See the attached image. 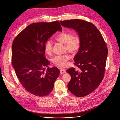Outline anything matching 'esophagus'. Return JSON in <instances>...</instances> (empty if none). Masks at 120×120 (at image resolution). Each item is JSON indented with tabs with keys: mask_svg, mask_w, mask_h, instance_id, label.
<instances>
[{
	"mask_svg": "<svg viewBox=\"0 0 120 120\" xmlns=\"http://www.w3.org/2000/svg\"><path fill=\"white\" fill-rule=\"evenodd\" d=\"M60 74H65L66 73L65 70L63 69V68H61V69H60Z\"/></svg>",
	"mask_w": 120,
	"mask_h": 120,
	"instance_id": "34e87169",
	"label": "esophagus"
}]
</instances>
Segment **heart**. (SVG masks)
Listing matches in <instances>:
<instances>
[{"instance_id": "b5f03b06", "label": "heart", "mask_w": 120, "mask_h": 120, "mask_svg": "<svg viewBox=\"0 0 120 120\" xmlns=\"http://www.w3.org/2000/svg\"><path fill=\"white\" fill-rule=\"evenodd\" d=\"M56 39L58 42L64 44L67 51L71 53L77 52L81 45V39L77 35L73 36L70 32H62L56 37ZM53 43L51 40L46 41L44 45V50L47 54H50L52 52ZM70 59V56L68 55L57 56L53 57L51 61L56 66L64 67L66 65V62Z\"/></svg>"}]
</instances>
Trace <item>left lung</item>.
<instances>
[{
	"label": "left lung",
	"mask_w": 120,
	"mask_h": 120,
	"mask_svg": "<svg viewBox=\"0 0 120 120\" xmlns=\"http://www.w3.org/2000/svg\"><path fill=\"white\" fill-rule=\"evenodd\" d=\"M61 25L76 31L81 39L80 47L74 57V64L66 70L71 75L68 89L77 97L85 96L94 91L104 77L108 49L97 27L81 19L60 21Z\"/></svg>",
	"instance_id": "8db88e82"
}]
</instances>
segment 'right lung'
<instances>
[{
	"mask_svg": "<svg viewBox=\"0 0 120 120\" xmlns=\"http://www.w3.org/2000/svg\"><path fill=\"white\" fill-rule=\"evenodd\" d=\"M62 31L57 21L30 24L13 41L12 63L24 88L31 94L44 96L50 94L60 75L56 67H45L50 62L45 56V44L56 31Z\"/></svg>",
	"mask_w": 120,
	"mask_h": 120,
	"instance_id": "1",
	"label": "right lung"
}]
</instances>
